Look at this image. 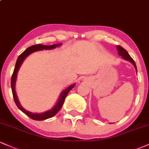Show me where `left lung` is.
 <instances>
[{"label": "left lung", "mask_w": 149, "mask_h": 149, "mask_svg": "<svg viewBox=\"0 0 149 149\" xmlns=\"http://www.w3.org/2000/svg\"><path fill=\"white\" fill-rule=\"evenodd\" d=\"M117 49H118V54L120 56H122V57L124 59H125V60H127V61H129L130 62H131L132 64L134 65V66L135 67V69H136V73H137V69H136V64H135L134 61L133 60L132 58L130 57V55L128 54V52H127V51H126L125 49L123 48V47H122L121 46H120V45L117 46Z\"/></svg>", "instance_id": "8db88e82"}]
</instances>
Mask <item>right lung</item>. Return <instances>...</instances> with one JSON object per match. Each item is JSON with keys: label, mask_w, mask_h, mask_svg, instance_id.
<instances>
[{"label": "right lung", "mask_w": 149, "mask_h": 149, "mask_svg": "<svg viewBox=\"0 0 149 149\" xmlns=\"http://www.w3.org/2000/svg\"><path fill=\"white\" fill-rule=\"evenodd\" d=\"M61 45V43H58V44H54V45H40V44H37V45H34L31 46V47H28L26 50L24 51L19 56L17 59L16 64H15V67L13 71V76L11 78V88H12V92H13V98H14L15 102L16 104L17 107L19 108V109L22 111L24 113H25L26 115L28 116L29 117L31 118V119L35 120H43L49 118H52L54 116H55L57 114V113L61 109V108L62 107L63 104L66 98V95H68L70 90L72 89L73 87L76 85V83H73L71 85L68 87L67 88H66L65 90L61 93L60 96H59V100H58L57 104L54 105V107L52 108L50 110L41 113H31L26 111V109H24L22 107L21 104L19 102L17 96L16 92H15V83H16L17 80V73L19 69L20 66L23 62L24 60L30 54L33 53L34 52H37L39 50H42V49H52L56 48L57 47H59Z\"/></svg>", "instance_id": "right-lung-1"}]
</instances>
